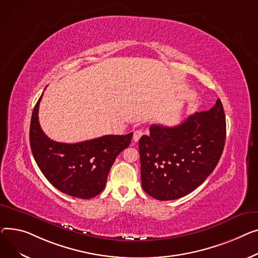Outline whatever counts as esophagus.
I'll use <instances>...</instances> for the list:
<instances>
[{
  "instance_id": "1",
  "label": "esophagus",
  "mask_w": 258,
  "mask_h": 258,
  "mask_svg": "<svg viewBox=\"0 0 258 258\" xmlns=\"http://www.w3.org/2000/svg\"><path fill=\"white\" fill-rule=\"evenodd\" d=\"M144 134V132H143V130L142 129H138V130H135L134 131V133H133V141L136 143V142H139L140 141V139L142 138V135Z\"/></svg>"
}]
</instances>
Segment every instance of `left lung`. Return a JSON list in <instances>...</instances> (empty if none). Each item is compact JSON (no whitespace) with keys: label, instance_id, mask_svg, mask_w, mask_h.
<instances>
[{"label":"left lung","instance_id":"1","mask_svg":"<svg viewBox=\"0 0 258 258\" xmlns=\"http://www.w3.org/2000/svg\"><path fill=\"white\" fill-rule=\"evenodd\" d=\"M226 117L220 99L175 127L150 126L140 142L144 190L156 200L184 197L213 173L224 150Z\"/></svg>","mask_w":258,"mask_h":258}]
</instances>
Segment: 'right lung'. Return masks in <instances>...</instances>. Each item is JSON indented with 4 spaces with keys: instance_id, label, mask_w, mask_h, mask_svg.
<instances>
[{
    "instance_id": "right-lung-1",
    "label": "right lung",
    "mask_w": 258,
    "mask_h": 258,
    "mask_svg": "<svg viewBox=\"0 0 258 258\" xmlns=\"http://www.w3.org/2000/svg\"><path fill=\"white\" fill-rule=\"evenodd\" d=\"M32 112L30 146L38 168L60 191L80 199H90L105 187L116 156L126 149L133 133L104 135L76 144L58 143L43 133L38 120L39 102Z\"/></svg>"
}]
</instances>
